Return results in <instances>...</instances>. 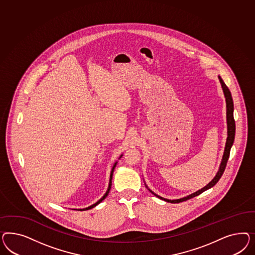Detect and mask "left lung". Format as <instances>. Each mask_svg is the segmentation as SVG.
<instances>
[{
    "label": "left lung",
    "mask_w": 255,
    "mask_h": 255,
    "mask_svg": "<svg viewBox=\"0 0 255 255\" xmlns=\"http://www.w3.org/2000/svg\"><path fill=\"white\" fill-rule=\"evenodd\" d=\"M220 79V82L222 84V88H223V91H224V97H225V101H226V120H227V139H226V143H225V148H224V156H223V160L222 162L220 164V168L219 171L217 172L216 176L214 177V178L209 182V184L207 186H205L204 188H202L199 191L195 192V193H192L186 197L183 198H180V199H176V200H169V199H165V198H162L161 196L157 195L156 193L151 192L149 189V191L151 193L154 194L155 196L159 197L160 199L162 200L166 201L168 203H173V204H176V203H180V202H183V201L188 200V199H191L193 197H195L197 195H199L200 193H204L205 191L209 190L211 187L216 184L217 182L219 181V179L221 178V177L223 176L224 174V170L226 167V163L228 161V158H229V155H230V149H231L232 146H233V143H234V140H235V133H236V123H235V120H234V103H233V98H232L231 93L228 89V87L225 85V83L224 82V80L222 79V77H219Z\"/></svg>",
    "instance_id": "left-lung-1"
}]
</instances>
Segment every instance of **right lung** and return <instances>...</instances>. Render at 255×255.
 <instances>
[{
    "label": "right lung",
    "mask_w": 255,
    "mask_h": 255,
    "mask_svg": "<svg viewBox=\"0 0 255 255\" xmlns=\"http://www.w3.org/2000/svg\"><path fill=\"white\" fill-rule=\"evenodd\" d=\"M122 156H123V155H122ZM122 156H121V157H122ZM116 164L117 162L115 163V164H114V165H113L112 170H111V173H110V178H109V185H108V191H107V193H105V194H104V196L101 198L100 200L97 201L95 204H93V205L90 206V207H88V208H86V209H79V210H88V209H93V208H94V207H96L98 204H100L101 202L104 200V199H105V198L108 196V193H109V191H110V189H111V183H112V181H111V180H112V176H113V172H114V169H115V167H116Z\"/></svg>",
    "instance_id": "1"
}]
</instances>
